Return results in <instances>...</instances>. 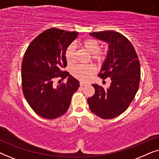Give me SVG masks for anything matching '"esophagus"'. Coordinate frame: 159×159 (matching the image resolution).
<instances>
[{
	"label": "esophagus",
	"instance_id": "1",
	"mask_svg": "<svg viewBox=\"0 0 159 159\" xmlns=\"http://www.w3.org/2000/svg\"><path fill=\"white\" fill-rule=\"evenodd\" d=\"M80 86H81V87H83V86L87 85V84H88V83H87V82H80Z\"/></svg>",
	"mask_w": 159,
	"mask_h": 159
}]
</instances>
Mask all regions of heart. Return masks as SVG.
I'll return each mask as SVG.
<instances>
[{
	"label": "heart",
	"instance_id": "b5f03b06",
	"mask_svg": "<svg viewBox=\"0 0 159 159\" xmlns=\"http://www.w3.org/2000/svg\"><path fill=\"white\" fill-rule=\"evenodd\" d=\"M82 45L90 54H92L93 60L101 64L105 60L106 53L104 51H99L100 45L98 41L94 38H88L82 42ZM75 46L73 45H69L66 49V61L68 64H73L75 61ZM96 69L93 65L88 66H77L74 67L71 70V74L75 78L82 82H86L94 75Z\"/></svg>",
	"mask_w": 159,
	"mask_h": 159
}]
</instances>
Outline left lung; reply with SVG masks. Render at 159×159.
<instances>
[{"label": "left lung", "instance_id": "8db88e82", "mask_svg": "<svg viewBox=\"0 0 159 159\" xmlns=\"http://www.w3.org/2000/svg\"><path fill=\"white\" fill-rule=\"evenodd\" d=\"M90 34L108 44L107 56L98 76L110 78V87L93 84L95 94L89 98V108L102 119H113L125 112L134 99L140 80V65L133 45L128 39L115 31L92 32Z\"/></svg>", "mask_w": 159, "mask_h": 159}]
</instances>
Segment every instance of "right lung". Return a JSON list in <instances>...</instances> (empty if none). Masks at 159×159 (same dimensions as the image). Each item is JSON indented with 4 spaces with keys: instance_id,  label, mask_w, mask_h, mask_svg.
<instances>
[{
    "instance_id": "add662e5",
    "label": "right lung",
    "mask_w": 159,
    "mask_h": 159,
    "mask_svg": "<svg viewBox=\"0 0 159 159\" xmlns=\"http://www.w3.org/2000/svg\"><path fill=\"white\" fill-rule=\"evenodd\" d=\"M78 34L51 28L37 36L26 50L21 63L23 93L32 110L43 118L64 115L79 88V81L62 71L67 65V48ZM57 77L67 78V83L55 86L53 81Z\"/></svg>"
}]
</instances>
